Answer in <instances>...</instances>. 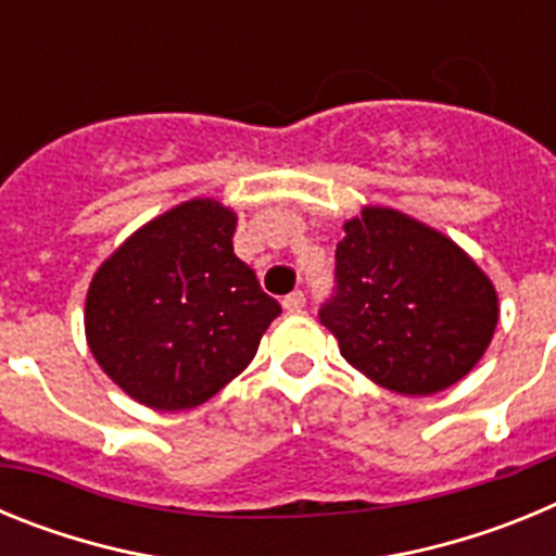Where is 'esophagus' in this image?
Returning <instances> with one entry per match:
<instances>
[{"label": "esophagus", "instance_id": "obj_1", "mask_svg": "<svg viewBox=\"0 0 556 556\" xmlns=\"http://www.w3.org/2000/svg\"><path fill=\"white\" fill-rule=\"evenodd\" d=\"M303 306H306V294H303L301 289H294V292H289L287 298H283V308H287V312H301Z\"/></svg>", "mask_w": 556, "mask_h": 556}]
</instances>
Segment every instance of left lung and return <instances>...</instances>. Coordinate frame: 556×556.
I'll use <instances>...</instances> for the list:
<instances>
[{"mask_svg":"<svg viewBox=\"0 0 556 556\" xmlns=\"http://www.w3.org/2000/svg\"><path fill=\"white\" fill-rule=\"evenodd\" d=\"M333 281L320 323L356 370L401 395L468 376L498 323V294L473 258L395 208L345 223Z\"/></svg>","mask_w":556,"mask_h":556,"instance_id":"1","label":"left lung"}]
</instances>
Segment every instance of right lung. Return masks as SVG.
Returning a JSON list of instances; mask_svg holds the SVG:
<instances>
[{"label":"right lung","instance_id":"obj_1","mask_svg":"<svg viewBox=\"0 0 556 556\" xmlns=\"http://www.w3.org/2000/svg\"><path fill=\"white\" fill-rule=\"evenodd\" d=\"M233 230L223 203L189 200L136 230L91 278L88 348L132 401L194 409L253 362L281 306L236 258Z\"/></svg>","mask_w":556,"mask_h":556}]
</instances>
